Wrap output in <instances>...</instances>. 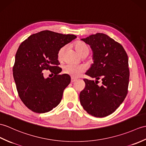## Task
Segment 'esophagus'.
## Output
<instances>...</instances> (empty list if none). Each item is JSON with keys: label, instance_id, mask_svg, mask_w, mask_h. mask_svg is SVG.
Masks as SVG:
<instances>
[{"label": "esophagus", "instance_id": "esophagus-1", "mask_svg": "<svg viewBox=\"0 0 146 146\" xmlns=\"http://www.w3.org/2000/svg\"><path fill=\"white\" fill-rule=\"evenodd\" d=\"M76 81V79H74V78H72V80H71V83H74V81Z\"/></svg>", "mask_w": 146, "mask_h": 146}]
</instances>
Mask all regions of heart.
I'll return each instance as SVG.
<instances>
[{"label":"heart","mask_w":146,"mask_h":146,"mask_svg":"<svg viewBox=\"0 0 146 146\" xmlns=\"http://www.w3.org/2000/svg\"><path fill=\"white\" fill-rule=\"evenodd\" d=\"M74 48L76 52L83 57L86 56L90 53L89 46L81 42L78 41L74 43ZM65 47L63 46L58 51L57 57L59 60H62L64 52H65ZM85 69L86 68L84 65H72V64H66L63 66V73L64 74H68L73 78H77L85 71Z\"/></svg>","instance_id":"heart-1"}]
</instances>
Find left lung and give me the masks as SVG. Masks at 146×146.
<instances>
[{
	"label": "left lung",
	"mask_w": 146,
	"mask_h": 146,
	"mask_svg": "<svg viewBox=\"0 0 146 146\" xmlns=\"http://www.w3.org/2000/svg\"><path fill=\"white\" fill-rule=\"evenodd\" d=\"M82 41L90 45L94 63L86 74L96 78L84 79L85 87L80 94V103L88 113L103 117L116 110L128 92L129 69L128 56L123 46L106 34L97 33ZM102 80L100 87L97 80Z\"/></svg>",
	"instance_id": "obj_1"
}]
</instances>
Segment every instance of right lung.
<instances>
[{
	"instance_id": "obj_1",
	"label": "right lung",
	"mask_w": 146,
	"mask_h": 146,
	"mask_svg": "<svg viewBox=\"0 0 146 146\" xmlns=\"http://www.w3.org/2000/svg\"><path fill=\"white\" fill-rule=\"evenodd\" d=\"M44 30L30 35L19 46L15 55L13 76L19 96L29 110L45 113L57 106L71 78L61 72L57 53L60 48L75 39ZM49 70L54 76L45 79L42 72Z\"/></svg>"
}]
</instances>
